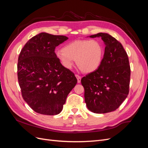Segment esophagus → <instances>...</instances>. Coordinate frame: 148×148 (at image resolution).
I'll use <instances>...</instances> for the list:
<instances>
[{
  "mask_svg": "<svg viewBox=\"0 0 148 148\" xmlns=\"http://www.w3.org/2000/svg\"><path fill=\"white\" fill-rule=\"evenodd\" d=\"M75 76H76V77H77V78L78 83H79L80 82H81V79H82V77H80V76H79V75H76Z\"/></svg>",
  "mask_w": 148,
  "mask_h": 148,
  "instance_id": "1",
  "label": "esophagus"
}]
</instances>
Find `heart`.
Here are the masks:
<instances>
[{
	"mask_svg": "<svg viewBox=\"0 0 148 148\" xmlns=\"http://www.w3.org/2000/svg\"><path fill=\"white\" fill-rule=\"evenodd\" d=\"M56 56L66 69H70L75 60L78 68L90 73L99 68L104 56V47L97 39H78L71 42L63 50L56 51Z\"/></svg>",
	"mask_w": 148,
	"mask_h": 148,
	"instance_id": "heart-1",
	"label": "heart"
}]
</instances>
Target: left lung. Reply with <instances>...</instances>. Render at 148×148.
<instances>
[{"label": "left lung", "instance_id": "left-lung-1", "mask_svg": "<svg viewBox=\"0 0 148 148\" xmlns=\"http://www.w3.org/2000/svg\"><path fill=\"white\" fill-rule=\"evenodd\" d=\"M96 37H101L106 44L104 57L99 68L83 77L81 83L88 109L105 114L118 109L127 97L131 70L122 44L107 33L90 36Z\"/></svg>", "mask_w": 148, "mask_h": 148}]
</instances>
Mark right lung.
<instances>
[{
	"label": "right lung",
	"instance_id": "1",
	"mask_svg": "<svg viewBox=\"0 0 148 148\" xmlns=\"http://www.w3.org/2000/svg\"><path fill=\"white\" fill-rule=\"evenodd\" d=\"M68 39L41 33L26 43L20 53L18 81L25 101L40 114H59L77 83L75 74L62 66L55 49Z\"/></svg>",
	"mask_w": 148,
	"mask_h": 148
}]
</instances>
